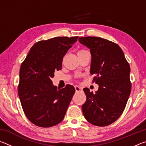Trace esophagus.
<instances>
[{
    "instance_id": "34e87169",
    "label": "esophagus",
    "mask_w": 146,
    "mask_h": 146,
    "mask_svg": "<svg viewBox=\"0 0 146 146\" xmlns=\"http://www.w3.org/2000/svg\"><path fill=\"white\" fill-rule=\"evenodd\" d=\"M75 91L76 92H80V91H82V87H80V86H76L75 87Z\"/></svg>"
}]
</instances>
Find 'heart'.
<instances>
[{"instance_id": "obj_1", "label": "heart", "mask_w": 146, "mask_h": 146, "mask_svg": "<svg viewBox=\"0 0 146 146\" xmlns=\"http://www.w3.org/2000/svg\"><path fill=\"white\" fill-rule=\"evenodd\" d=\"M85 51H86V50H84V49H80V50L78 51V54H80L83 52H85Z\"/></svg>"}]
</instances>
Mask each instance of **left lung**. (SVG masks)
Returning <instances> with one entry per match:
<instances>
[{"mask_svg": "<svg viewBox=\"0 0 146 146\" xmlns=\"http://www.w3.org/2000/svg\"><path fill=\"white\" fill-rule=\"evenodd\" d=\"M78 39L90 49V73L95 75L93 82L99 86L95 94L87 88L83 89L86 96L83 115L93 125L106 126L120 117L126 106L131 91L130 66L115 42L95 36Z\"/></svg>", "mask_w": 146, "mask_h": 146, "instance_id": "obj_1", "label": "left lung"}]
</instances>
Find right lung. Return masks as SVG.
Returning a JSON list of instances; mask_svg holds the SVG:
<instances>
[{"instance_id":"obj_1","label":"right lung","mask_w":146,"mask_h":146,"mask_svg":"<svg viewBox=\"0 0 146 146\" xmlns=\"http://www.w3.org/2000/svg\"><path fill=\"white\" fill-rule=\"evenodd\" d=\"M78 36H58L38 41L21 64L18 94L26 117L33 124L49 127L64 119L75 92L68 84L60 90L53 86L55 71L60 70L64 55Z\"/></svg>"}]
</instances>
